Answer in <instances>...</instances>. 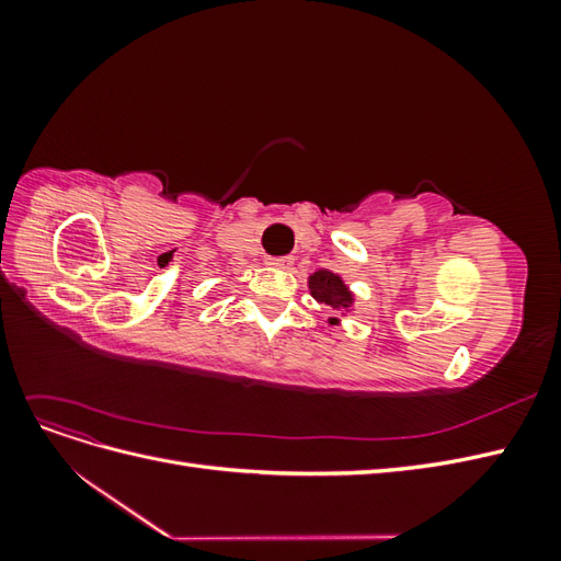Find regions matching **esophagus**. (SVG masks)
<instances>
[{
  "label": "esophagus",
  "mask_w": 561,
  "mask_h": 561,
  "mask_svg": "<svg viewBox=\"0 0 561 561\" xmlns=\"http://www.w3.org/2000/svg\"><path fill=\"white\" fill-rule=\"evenodd\" d=\"M268 264L274 266V268H290L293 264H295V260L293 257H274V260H268Z\"/></svg>",
  "instance_id": "1"
}]
</instances>
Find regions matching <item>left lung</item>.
Segmentation results:
<instances>
[{
	"label": "left lung",
	"instance_id": "obj_1",
	"mask_svg": "<svg viewBox=\"0 0 561 561\" xmlns=\"http://www.w3.org/2000/svg\"><path fill=\"white\" fill-rule=\"evenodd\" d=\"M309 293L318 304L339 311L342 316L355 311V293L348 287V283L332 268H318L307 280ZM330 325H342L339 318H330Z\"/></svg>",
	"mask_w": 561,
	"mask_h": 561
}]
</instances>
